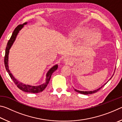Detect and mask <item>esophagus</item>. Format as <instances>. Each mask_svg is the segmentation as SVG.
Returning <instances> with one entry per match:
<instances>
[{"label":"esophagus","instance_id":"34e87169","mask_svg":"<svg viewBox=\"0 0 122 122\" xmlns=\"http://www.w3.org/2000/svg\"><path fill=\"white\" fill-rule=\"evenodd\" d=\"M72 59L71 58L69 57H66L64 59V62H65L66 64H67V65H69L71 63Z\"/></svg>","mask_w":122,"mask_h":122}]
</instances>
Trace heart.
Returning <instances> with one entry per match:
<instances>
[{"label": "heart", "mask_w": 122, "mask_h": 122, "mask_svg": "<svg viewBox=\"0 0 122 122\" xmlns=\"http://www.w3.org/2000/svg\"><path fill=\"white\" fill-rule=\"evenodd\" d=\"M90 30L87 28L83 27L78 28L75 30L73 32V36L76 38H82L84 37L89 33ZM100 34L97 32H92L89 36L88 39V42L90 44H93L98 40L100 39Z\"/></svg>", "instance_id": "obj_1"}]
</instances>
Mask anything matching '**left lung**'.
I'll return each instance as SVG.
<instances>
[{
    "instance_id": "left-lung-1",
    "label": "left lung",
    "mask_w": 122,
    "mask_h": 122,
    "mask_svg": "<svg viewBox=\"0 0 122 122\" xmlns=\"http://www.w3.org/2000/svg\"><path fill=\"white\" fill-rule=\"evenodd\" d=\"M113 76V75H112V76ZM110 78V79H111ZM106 83L105 84H106ZM104 84V85H105ZM104 85H103V86H101V88H98V89H96V90H94V91H90V92H83V91H80V90H76V89H75V92H79V93H81V94H84V95H88V94H94V93H95V92H98V90H100L101 88H102L103 86H104Z\"/></svg>"
}]
</instances>
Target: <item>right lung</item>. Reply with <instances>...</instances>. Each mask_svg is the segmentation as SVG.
<instances>
[{
  "label": "right lung",
  "instance_id": "obj_1",
  "mask_svg": "<svg viewBox=\"0 0 122 122\" xmlns=\"http://www.w3.org/2000/svg\"><path fill=\"white\" fill-rule=\"evenodd\" d=\"M26 24L27 22H25V23L23 24L19 25L14 29L11 38L10 39V40H9V41H8L6 48L5 55V57H4V63H5V68L6 69L7 73H9L10 77L11 78V79L12 80H13L14 83H15V84L17 86V87L18 88L25 92H30V93H39V92H42V91L46 88V86H47V85H48L49 81H50L51 76L53 73V72H54V71H56V70L57 69V68H58L57 65L53 66L51 69H49V71H48V73H47L46 82L44 84H41V85L38 86H31L30 85H26V84H23L21 83V82H20L19 81H18V80H16L15 78L13 77V76L12 75L11 72H10L9 71V66H8V59H9V54L10 49L11 48V46H12V45H13L14 41H15L16 36H17L18 33H19V30H20L23 27L24 25H26Z\"/></svg>",
  "mask_w": 122,
  "mask_h": 122
}]
</instances>
